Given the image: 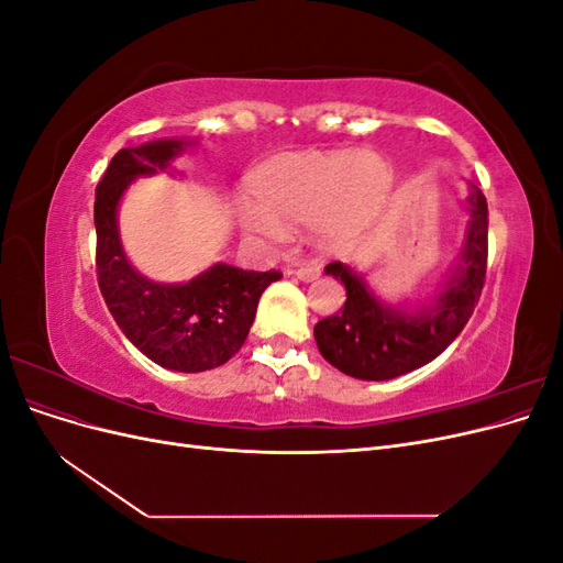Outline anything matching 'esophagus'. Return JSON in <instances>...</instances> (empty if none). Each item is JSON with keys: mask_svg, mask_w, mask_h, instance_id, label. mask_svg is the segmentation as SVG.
I'll return each instance as SVG.
<instances>
[{"mask_svg": "<svg viewBox=\"0 0 563 563\" xmlns=\"http://www.w3.org/2000/svg\"><path fill=\"white\" fill-rule=\"evenodd\" d=\"M319 275H321V267L319 265H300L296 269V277L300 282H314V279H319Z\"/></svg>", "mask_w": 563, "mask_h": 563, "instance_id": "esophagus-1", "label": "esophagus"}]
</instances>
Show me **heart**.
I'll list each match as a JSON object with an SVG mask.
<instances>
[{
  "label": "heart",
  "instance_id": "obj_1",
  "mask_svg": "<svg viewBox=\"0 0 563 563\" xmlns=\"http://www.w3.org/2000/svg\"><path fill=\"white\" fill-rule=\"evenodd\" d=\"M395 168L376 150H291L246 176L251 203L240 225L261 240H282L286 228L308 223L321 249L354 240L385 211Z\"/></svg>",
  "mask_w": 563,
  "mask_h": 563
}]
</instances>
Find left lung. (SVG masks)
Segmentation results:
<instances>
[{
	"instance_id": "obj_1",
	"label": "left lung",
	"mask_w": 563,
	"mask_h": 563,
	"mask_svg": "<svg viewBox=\"0 0 563 563\" xmlns=\"http://www.w3.org/2000/svg\"><path fill=\"white\" fill-rule=\"evenodd\" d=\"M463 211L467 228L457 263L437 291L416 305L378 298L360 272L345 263L323 267L347 294L343 310L314 327L323 360L352 378L391 380L430 364L453 343L470 321L486 277L488 203L472 183Z\"/></svg>"
}]
</instances>
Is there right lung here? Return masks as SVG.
Listing matches in <instances>:
<instances>
[{"mask_svg": "<svg viewBox=\"0 0 563 563\" xmlns=\"http://www.w3.org/2000/svg\"><path fill=\"white\" fill-rule=\"evenodd\" d=\"M195 145L159 139L124 147L96 187L98 286L117 327L155 364L199 373L223 366L240 352L265 288L279 272H253L216 263L190 282H152L131 265L119 234V203L141 176L172 174L174 162Z\"/></svg>", "mask_w": 563, "mask_h": 563, "instance_id": "right-lung-1", "label": "right lung"}]
</instances>
